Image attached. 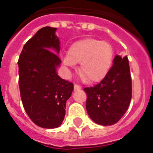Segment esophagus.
Returning a JSON list of instances; mask_svg holds the SVG:
<instances>
[{
	"mask_svg": "<svg viewBox=\"0 0 153 153\" xmlns=\"http://www.w3.org/2000/svg\"><path fill=\"white\" fill-rule=\"evenodd\" d=\"M74 91H79V90H81L82 87L79 85H74Z\"/></svg>",
	"mask_w": 153,
	"mask_h": 153,
	"instance_id": "obj_1",
	"label": "esophagus"
}]
</instances>
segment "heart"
<instances>
[{
	"instance_id": "heart-1",
	"label": "heart",
	"mask_w": 153,
	"mask_h": 153,
	"mask_svg": "<svg viewBox=\"0 0 153 153\" xmlns=\"http://www.w3.org/2000/svg\"><path fill=\"white\" fill-rule=\"evenodd\" d=\"M113 58V49L109 43L94 38L77 41L62 57L64 71L71 73L75 64L79 63V73L89 82H100L109 71Z\"/></svg>"
}]
</instances>
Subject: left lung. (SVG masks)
Returning a JSON list of instances; mask_svg holds the SVG:
<instances>
[{
  "instance_id": "8db88e82",
  "label": "left lung",
  "mask_w": 153,
  "mask_h": 153,
  "mask_svg": "<svg viewBox=\"0 0 153 153\" xmlns=\"http://www.w3.org/2000/svg\"><path fill=\"white\" fill-rule=\"evenodd\" d=\"M87 114L95 123L112 125L123 116L131 99V79L128 57L115 55L111 68L100 83L84 88Z\"/></svg>"
}]
</instances>
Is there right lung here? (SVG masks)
<instances>
[{"label": "right lung", "instance_id": "1", "mask_svg": "<svg viewBox=\"0 0 153 153\" xmlns=\"http://www.w3.org/2000/svg\"><path fill=\"white\" fill-rule=\"evenodd\" d=\"M57 28L45 26L25 43L19 60V87L25 111L43 128L61 125L74 85L58 76L61 60Z\"/></svg>", "mask_w": 153, "mask_h": 153}]
</instances>
